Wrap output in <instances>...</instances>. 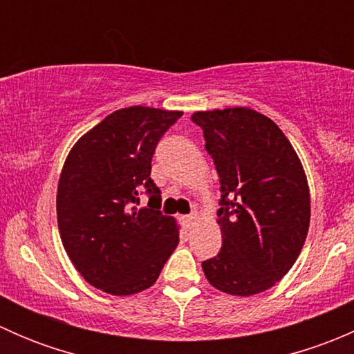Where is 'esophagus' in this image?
Listing matches in <instances>:
<instances>
[{"mask_svg": "<svg viewBox=\"0 0 354 354\" xmlns=\"http://www.w3.org/2000/svg\"><path fill=\"white\" fill-rule=\"evenodd\" d=\"M181 219H183L185 227H187V230H192V227H194V224H195V221L198 219V216H197V214H190V216H183Z\"/></svg>", "mask_w": 354, "mask_h": 354, "instance_id": "esophagus-1", "label": "esophagus"}]
</instances>
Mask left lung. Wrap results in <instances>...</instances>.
Listing matches in <instances>:
<instances>
[{
	"instance_id": "obj_1",
	"label": "left lung",
	"mask_w": 354,
	"mask_h": 354,
	"mask_svg": "<svg viewBox=\"0 0 354 354\" xmlns=\"http://www.w3.org/2000/svg\"><path fill=\"white\" fill-rule=\"evenodd\" d=\"M205 149L221 181L217 223L223 246L202 262L219 291L252 296L283 279L310 226V190L301 160L270 118L250 108L197 111Z\"/></svg>"
}]
</instances>
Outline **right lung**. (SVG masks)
Returning a JSON list of instances; mask_svg holds the SVG:
<instances>
[{
  "mask_svg": "<svg viewBox=\"0 0 354 354\" xmlns=\"http://www.w3.org/2000/svg\"><path fill=\"white\" fill-rule=\"evenodd\" d=\"M181 114L145 106L114 111L78 138L63 164L59 236L75 269L101 291L128 296L151 288L178 246L176 221L157 210L151 162ZM142 191L149 205L138 209Z\"/></svg>",
  "mask_w": 354,
  "mask_h": 354,
  "instance_id": "right-lung-1",
  "label": "right lung"
}]
</instances>
